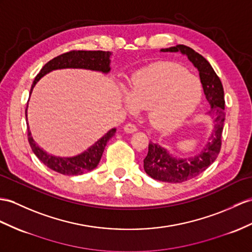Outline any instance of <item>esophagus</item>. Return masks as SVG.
I'll use <instances>...</instances> for the list:
<instances>
[{"mask_svg": "<svg viewBox=\"0 0 252 252\" xmlns=\"http://www.w3.org/2000/svg\"><path fill=\"white\" fill-rule=\"evenodd\" d=\"M137 130H138V127L134 124H131V123H128V124H126L124 126V131H126L128 133H132Z\"/></svg>", "mask_w": 252, "mask_h": 252, "instance_id": "1", "label": "esophagus"}]
</instances>
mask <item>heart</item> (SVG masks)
Wrapping results in <instances>:
<instances>
[{"label":"heart","mask_w":252,"mask_h":252,"mask_svg":"<svg viewBox=\"0 0 252 252\" xmlns=\"http://www.w3.org/2000/svg\"><path fill=\"white\" fill-rule=\"evenodd\" d=\"M201 83L183 67L155 64L133 75L126 108L149 109V120L157 129L170 130L180 126L197 108L201 99Z\"/></svg>","instance_id":"heart-1"}]
</instances>
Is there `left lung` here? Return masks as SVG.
<instances>
[{"instance_id": "8db88e82", "label": "left lung", "mask_w": 252, "mask_h": 252, "mask_svg": "<svg viewBox=\"0 0 252 252\" xmlns=\"http://www.w3.org/2000/svg\"><path fill=\"white\" fill-rule=\"evenodd\" d=\"M162 52H181L187 55L190 62L198 69L200 80L207 101L211 105L210 113L215 116V127L212 136L198 155L186 159H176L167 150L156 143H149V153L144 158V170L152 179L167 183H183L205 171L217 158L221 149V137L224 123V93L222 83L205 58L193 49L177 45L161 49Z\"/></svg>"}]
</instances>
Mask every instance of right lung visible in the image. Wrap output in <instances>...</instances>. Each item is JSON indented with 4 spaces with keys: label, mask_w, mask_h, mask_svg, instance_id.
<instances>
[{
    "label": "right lung",
    "mask_w": 252,
    "mask_h": 252,
    "mask_svg": "<svg viewBox=\"0 0 252 252\" xmlns=\"http://www.w3.org/2000/svg\"><path fill=\"white\" fill-rule=\"evenodd\" d=\"M110 55L111 53L106 51H84V50H71L65 52L63 54L58 55L57 58L49 61V62L42 67L39 73L35 77L34 82L31 88L30 94L37 83L38 80L45 76L46 73L50 72L55 69H63V68H83V69H91L97 70L101 72H109L110 71ZM28 106L26 109V119L28 120L27 114ZM116 129L113 128L108 131L105 136L95 142L90 149H88L82 154H80L75 157L69 158H62L57 157L53 155H49L44 150L35 143V141L31 134L29 124H28V140L31 145V149L34 152V154L37 156L39 160L46 164L48 168L55 171V172L64 174V175H80L87 173L89 171H92L97 167L99 163L100 158L102 156L103 150L108 143V141L111 139Z\"/></svg>",
    "instance_id": "obj_1"
}]
</instances>
